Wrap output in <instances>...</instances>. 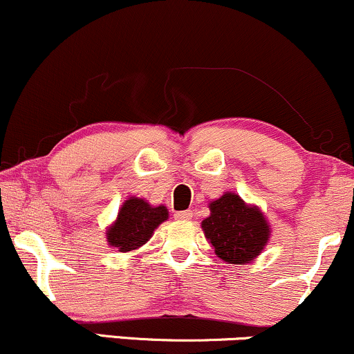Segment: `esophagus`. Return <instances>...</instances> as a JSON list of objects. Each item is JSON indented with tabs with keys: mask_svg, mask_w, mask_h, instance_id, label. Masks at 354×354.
Wrapping results in <instances>:
<instances>
[{
	"mask_svg": "<svg viewBox=\"0 0 354 354\" xmlns=\"http://www.w3.org/2000/svg\"><path fill=\"white\" fill-rule=\"evenodd\" d=\"M174 217H176L177 220H190L194 217V214L190 210H184V212H176L174 214Z\"/></svg>",
	"mask_w": 354,
	"mask_h": 354,
	"instance_id": "obj_1",
	"label": "esophagus"
}]
</instances>
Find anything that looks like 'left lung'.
Here are the masks:
<instances>
[{
  "instance_id": "1",
  "label": "left lung",
  "mask_w": 354,
  "mask_h": 354,
  "mask_svg": "<svg viewBox=\"0 0 354 354\" xmlns=\"http://www.w3.org/2000/svg\"><path fill=\"white\" fill-rule=\"evenodd\" d=\"M207 240L218 259L243 265L260 255L270 239L263 214L245 205L239 195L225 194L210 203V217L202 222Z\"/></svg>"
}]
</instances>
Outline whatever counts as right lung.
Masks as SVG:
<instances>
[{
	"label": "right lung",
	"instance_id": "obj_1",
	"mask_svg": "<svg viewBox=\"0 0 354 354\" xmlns=\"http://www.w3.org/2000/svg\"><path fill=\"white\" fill-rule=\"evenodd\" d=\"M169 212L164 205L151 207L142 198L131 197L119 210L118 220L107 230V242L119 252H131L151 239L153 230L167 220Z\"/></svg>",
	"mask_w": 354,
	"mask_h": 354
}]
</instances>
